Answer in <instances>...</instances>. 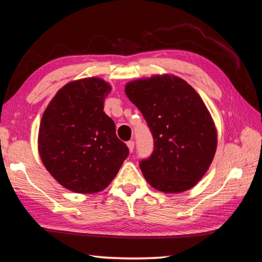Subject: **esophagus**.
Instances as JSON below:
<instances>
[{
  "label": "esophagus",
  "mask_w": 262,
  "mask_h": 262,
  "mask_svg": "<svg viewBox=\"0 0 262 262\" xmlns=\"http://www.w3.org/2000/svg\"><path fill=\"white\" fill-rule=\"evenodd\" d=\"M127 146H128V149H129V151H130V152L134 151V146H135V144H134V142H133V141L127 142Z\"/></svg>",
  "instance_id": "1"
}]
</instances>
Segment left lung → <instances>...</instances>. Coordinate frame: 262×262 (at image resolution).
I'll use <instances>...</instances> for the list:
<instances>
[{
	"label": "left lung",
	"mask_w": 262,
	"mask_h": 262,
	"mask_svg": "<svg viewBox=\"0 0 262 262\" xmlns=\"http://www.w3.org/2000/svg\"><path fill=\"white\" fill-rule=\"evenodd\" d=\"M142 112L155 150L140 167L146 182L165 193L193 188L210 167L217 146L215 123L198 93L174 74H156L125 85Z\"/></svg>",
	"instance_id": "1"
}]
</instances>
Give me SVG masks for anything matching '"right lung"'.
Segmentation results:
<instances>
[{
  "label": "right lung",
  "instance_id": "add662e5",
  "mask_svg": "<svg viewBox=\"0 0 262 262\" xmlns=\"http://www.w3.org/2000/svg\"><path fill=\"white\" fill-rule=\"evenodd\" d=\"M111 90L97 77L73 80L56 93L42 116L37 136L42 164L70 191H102L129 154L103 111Z\"/></svg>",
  "mask_w": 262,
  "mask_h": 262
}]
</instances>
